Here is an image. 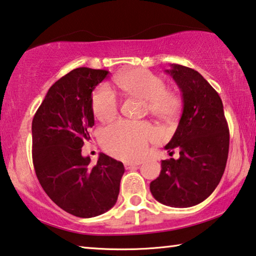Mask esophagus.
I'll list each match as a JSON object with an SVG mask.
<instances>
[{
  "label": "esophagus",
  "mask_w": 256,
  "mask_h": 256,
  "mask_svg": "<svg viewBox=\"0 0 256 256\" xmlns=\"http://www.w3.org/2000/svg\"><path fill=\"white\" fill-rule=\"evenodd\" d=\"M141 164V162H125L124 166H125V169L130 170V169H133V168H136Z\"/></svg>",
  "instance_id": "34e87169"
}]
</instances>
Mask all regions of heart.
<instances>
[{"instance_id": "1", "label": "heart", "mask_w": 256, "mask_h": 256, "mask_svg": "<svg viewBox=\"0 0 256 256\" xmlns=\"http://www.w3.org/2000/svg\"><path fill=\"white\" fill-rule=\"evenodd\" d=\"M118 87L128 96L144 100V112L158 120H176L182 100L176 92L166 90L164 79L146 68H136L115 78ZM120 101L109 86L101 85L92 95V110L100 122H112L117 116ZM156 132L150 124L120 120L101 132V142L106 152L123 160H138L146 154Z\"/></svg>"}]
</instances>
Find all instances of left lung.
I'll use <instances>...</instances> for the list:
<instances>
[{"mask_svg": "<svg viewBox=\"0 0 256 256\" xmlns=\"http://www.w3.org/2000/svg\"><path fill=\"white\" fill-rule=\"evenodd\" d=\"M182 90V114L166 150H179V158L164 160L150 182L152 196L174 208H188L210 196L226 170L228 123L220 95L193 68L171 64L166 70Z\"/></svg>", "mask_w": 256, "mask_h": 256, "instance_id": "1", "label": "left lung"}]
</instances>
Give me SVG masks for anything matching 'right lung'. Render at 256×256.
<instances>
[{
	"instance_id": "right-lung-1",
	"label": "right lung",
	"mask_w": 256,
	"mask_h": 256,
	"mask_svg": "<svg viewBox=\"0 0 256 256\" xmlns=\"http://www.w3.org/2000/svg\"><path fill=\"white\" fill-rule=\"evenodd\" d=\"M109 72L78 68L49 88L32 120V158L47 196L66 212L90 218L115 206L124 166L101 152L84 158L94 125L92 92Z\"/></svg>"
}]
</instances>
